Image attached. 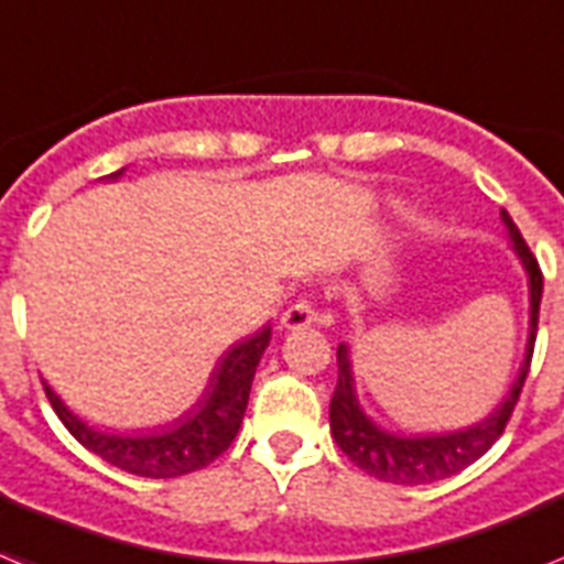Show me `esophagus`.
<instances>
[{
    "instance_id": "1",
    "label": "esophagus",
    "mask_w": 564,
    "mask_h": 564,
    "mask_svg": "<svg viewBox=\"0 0 564 564\" xmlns=\"http://www.w3.org/2000/svg\"><path fill=\"white\" fill-rule=\"evenodd\" d=\"M318 322V310L313 306V301H306V297H301V301H295L292 306H286L281 315V329H304V327H313V324Z\"/></svg>"
}]
</instances>
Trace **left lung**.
<instances>
[{
  "instance_id": "8db88e82",
  "label": "left lung",
  "mask_w": 564,
  "mask_h": 564,
  "mask_svg": "<svg viewBox=\"0 0 564 564\" xmlns=\"http://www.w3.org/2000/svg\"><path fill=\"white\" fill-rule=\"evenodd\" d=\"M501 226H505L507 246L516 251L521 272L528 278V345H524V356H521L519 373L512 379L510 391L484 420L464 425V429H452V432L402 434L382 429L359 400L350 347L345 341L338 345V382L333 400H329V432H333L338 448L373 478L386 480V484H402V487L452 478L469 464H475L480 455H487L489 446L505 432L507 420L519 402L521 388H524V379H528L530 359H533L539 304H542V272L507 210H501Z\"/></svg>"
}]
</instances>
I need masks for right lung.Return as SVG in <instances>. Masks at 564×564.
<instances>
[{
	"mask_svg": "<svg viewBox=\"0 0 564 564\" xmlns=\"http://www.w3.org/2000/svg\"><path fill=\"white\" fill-rule=\"evenodd\" d=\"M123 171L127 167H121L109 178L116 182L123 176ZM269 338H272V324H263L258 333L228 347L210 370L208 386L199 393V400L171 423L144 429V432L118 434L95 429L84 416H77L68 409L48 382L43 386L52 400V409L57 411L63 425L80 446L130 475L178 478V475L196 473V469L208 466L214 457H219L231 446L240 432L242 414L249 405L251 379L260 365V356L267 354Z\"/></svg>",
	"mask_w": 564,
	"mask_h": 564,
	"instance_id": "add662e5",
	"label": "right lung"
}]
</instances>
